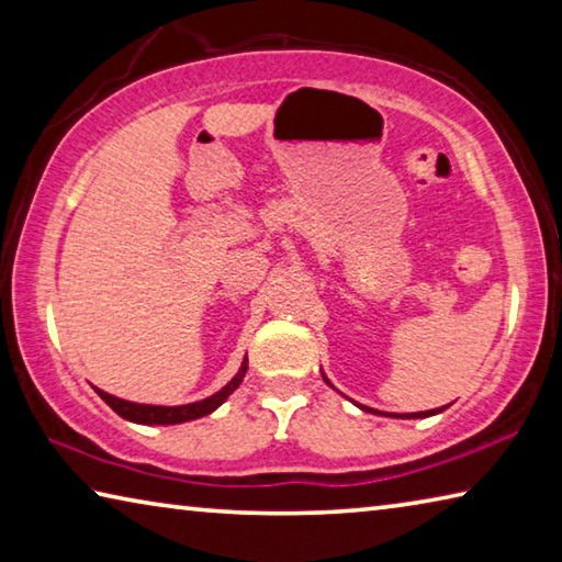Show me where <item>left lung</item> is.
Masks as SVG:
<instances>
[{
  "mask_svg": "<svg viewBox=\"0 0 562 562\" xmlns=\"http://www.w3.org/2000/svg\"><path fill=\"white\" fill-rule=\"evenodd\" d=\"M367 412H372V408H367ZM439 412H441V408H439ZM431 414H436V408H434V412H418V414H408L406 418H422V416H431Z\"/></svg>",
  "mask_w": 562,
  "mask_h": 562,
  "instance_id": "obj_1",
  "label": "left lung"
}]
</instances>
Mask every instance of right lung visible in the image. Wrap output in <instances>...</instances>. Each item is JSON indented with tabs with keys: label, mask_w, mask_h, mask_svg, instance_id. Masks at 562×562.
Instances as JSON below:
<instances>
[{
	"label": "right lung",
	"mask_w": 562,
	"mask_h": 562,
	"mask_svg": "<svg viewBox=\"0 0 562 562\" xmlns=\"http://www.w3.org/2000/svg\"><path fill=\"white\" fill-rule=\"evenodd\" d=\"M247 372V359L243 361L240 372L233 376L231 384H225L221 392L203 398V402H195V404H186V406H150V404H131V402H123V398L111 396L106 392H101L97 389L99 396L106 402L113 412L119 416L128 418V422H136V424H180V422H190V418H201L205 414H211L213 408L221 406L227 396H231L237 386H240L243 376Z\"/></svg>",
	"instance_id": "obj_1"
}]
</instances>
